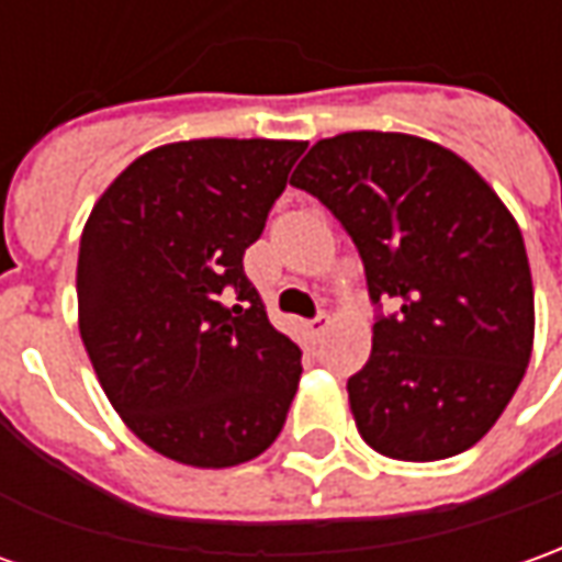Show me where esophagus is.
Masks as SVG:
<instances>
[{
  "label": "esophagus",
  "instance_id": "esophagus-1",
  "mask_svg": "<svg viewBox=\"0 0 562 562\" xmlns=\"http://www.w3.org/2000/svg\"><path fill=\"white\" fill-rule=\"evenodd\" d=\"M326 326H329V316L326 313H316L313 319H307V331H311L313 338H319L326 331Z\"/></svg>",
  "mask_w": 562,
  "mask_h": 562
}]
</instances>
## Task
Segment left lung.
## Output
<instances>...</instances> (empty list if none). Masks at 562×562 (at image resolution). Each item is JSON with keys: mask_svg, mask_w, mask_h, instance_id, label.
Masks as SVG:
<instances>
[{"mask_svg": "<svg viewBox=\"0 0 562 562\" xmlns=\"http://www.w3.org/2000/svg\"><path fill=\"white\" fill-rule=\"evenodd\" d=\"M292 187L341 221L375 304L369 362L347 378L362 440L400 461L471 449L520 387L536 331L505 202L452 150L396 132L313 144Z\"/></svg>", "mask_w": 562, "mask_h": 562, "instance_id": "8db88e82", "label": "left lung"}]
</instances>
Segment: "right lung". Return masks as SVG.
Returning <instances> with one entry per match:
<instances>
[{
  "label": "right lung",
  "instance_id": "add662e5",
  "mask_svg": "<svg viewBox=\"0 0 562 562\" xmlns=\"http://www.w3.org/2000/svg\"><path fill=\"white\" fill-rule=\"evenodd\" d=\"M301 140L202 137L144 153L79 239V331L106 400L159 456L233 468L280 437L301 350L243 270Z\"/></svg>",
  "mask_w": 562,
  "mask_h": 562
}]
</instances>
